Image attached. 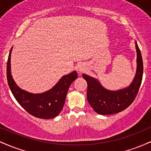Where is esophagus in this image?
I'll use <instances>...</instances> for the list:
<instances>
[{
  "label": "esophagus",
  "mask_w": 151,
  "mask_h": 151,
  "mask_svg": "<svg viewBox=\"0 0 151 151\" xmlns=\"http://www.w3.org/2000/svg\"><path fill=\"white\" fill-rule=\"evenodd\" d=\"M86 70V67L83 64H79V65H77V70L79 73H81V72H83L84 70Z\"/></svg>",
  "instance_id": "esophagus-1"
}]
</instances>
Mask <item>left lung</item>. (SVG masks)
I'll use <instances>...</instances> for the list:
<instances>
[{
	"label": "left lung",
	"instance_id": "obj_1",
	"mask_svg": "<svg viewBox=\"0 0 151 151\" xmlns=\"http://www.w3.org/2000/svg\"><path fill=\"white\" fill-rule=\"evenodd\" d=\"M135 44L137 53L136 72L131 84L127 87L111 91L105 89L98 79L87 74H82L88 84V102L97 114L110 115L119 113L129 107L136 98L141 84L143 65L141 51L136 41Z\"/></svg>",
	"mask_w": 151,
	"mask_h": 151
}]
</instances>
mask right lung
Wrapping results in <instances>:
<instances>
[{"label": "right lung", "mask_w": 151, "mask_h": 151, "mask_svg": "<svg viewBox=\"0 0 151 151\" xmlns=\"http://www.w3.org/2000/svg\"><path fill=\"white\" fill-rule=\"evenodd\" d=\"M10 49L7 63V79L11 92L17 101L27 112L40 119H49L60 114L65 102L70 86L77 77L76 71L63 76L52 89L45 92L32 93L20 89L11 74Z\"/></svg>", "instance_id": "right-lung-1"}]
</instances>
